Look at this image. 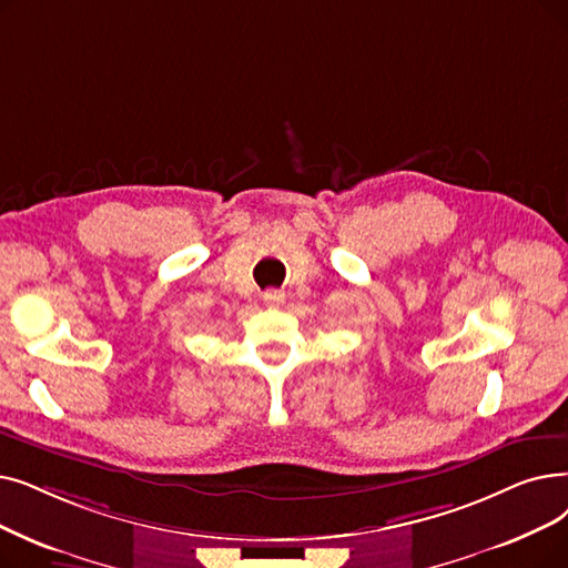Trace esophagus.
<instances>
[{
    "label": "esophagus",
    "mask_w": 568,
    "mask_h": 568,
    "mask_svg": "<svg viewBox=\"0 0 568 568\" xmlns=\"http://www.w3.org/2000/svg\"><path fill=\"white\" fill-rule=\"evenodd\" d=\"M262 300H264L266 306H281L285 302V292H281V290H266L262 294Z\"/></svg>",
    "instance_id": "34e87169"
}]
</instances>
